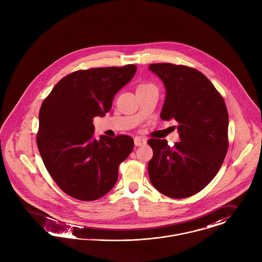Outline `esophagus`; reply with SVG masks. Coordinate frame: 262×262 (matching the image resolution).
<instances>
[{
    "mask_svg": "<svg viewBox=\"0 0 262 262\" xmlns=\"http://www.w3.org/2000/svg\"><path fill=\"white\" fill-rule=\"evenodd\" d=\"M146 144V140L143 139V138H140V137H137L135 138V145L137 146H141V145H144Z\"/></svg>",
    "mask_w": 262,
    "mask_h": 262,
    "instance_id": "34e87169",
    "label": "esophagus"
}]
</instances>
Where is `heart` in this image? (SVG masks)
Instances as JSON below:
<instances>
[{"instance_id": "obj_1", "label": "heart", "mask_w": 262, "mask_h": 262, "mask_svg": "<svg viewBox=\"0 0 262 262\" xmlns=\"http://www.w3.org/2000/svg\"><path fill=\"white\" fill-rule=\"evenodd\" d=\"M146 85H150V84H143V85H141V86H146Z\"/></svg>"}]
</instances>
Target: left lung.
<instances>
[{"label":"left lung","mask_w":262,"mask_h":262,"mask_svg":"<svg viewBox=\"0 0 262 262\" xmlns=\"http://www.w3.org/2000/svg\"><path fill=\"white\" fill-rule=\"evenodd\" d=\"M166 88L161 112L174 119L180 142L150 139L154 151L147 170L150 183L162 194L187 198L203 190L221 168L228 149V113L225 101L200 71L171 63L150 64Z\"/></svg>","instance_id":"obj_1"}]
</instances>
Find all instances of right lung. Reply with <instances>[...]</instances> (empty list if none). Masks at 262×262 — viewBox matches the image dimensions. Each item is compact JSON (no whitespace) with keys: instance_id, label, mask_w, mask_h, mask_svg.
<instances>
[{"instance_id":"obj_1","label":"right lung","mask_w":262,"mask_h":262,"mask_svg":"<svg viewBox=\"0 0 262 262\" xmlns=\"http://www.w3.org/2000/svg\"><path fill=\"white\" fill-rule=\"evenodd\" d=\"M137 66L78 70L63 77L39 112L37 145L43 163L67 195L93 201L116 185L118 166L134 148L129 136L93 138V117L112 108L117 92L136 74Z\"/></svg>"}]
</instances>
